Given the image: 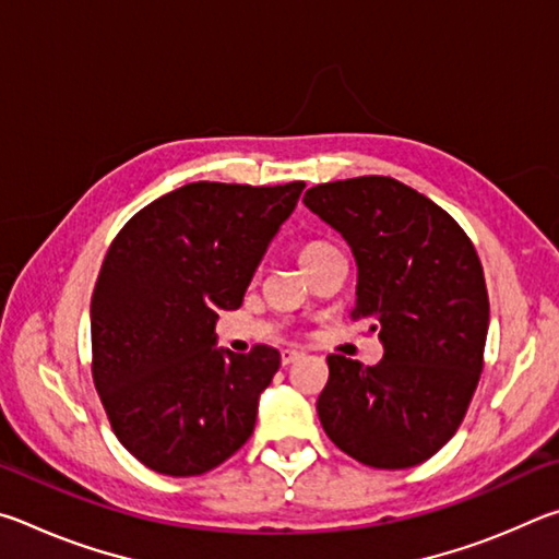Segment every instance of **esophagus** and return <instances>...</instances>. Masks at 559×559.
<instances>
[{"label": "esophagus", "instance_id": "1", "mask_svg": "<svg viewBox=\"0 0 559 559\" xmlns=\"http://www.w3.org/2000/svg\"><path fill=\"white\" fill-rule=\"evenodd\" d=\"M298 357H300L298 349H283V353H281V365L288 367L290 362H296Z\"/></svg>", "mask_w": 559, "mask_h": 559}]
</instances>
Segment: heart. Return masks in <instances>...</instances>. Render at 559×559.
Wrapping results in <instances>:
<instances>
[{"instance_id":"b5f03b06","label":"heart","mask_w":559,"mask_h":559,"mask_svg":"<svg viewBox=\"0 0 559 559\" xmlns=\"http://www.w3.org/2000/svg\"><path fill=\"white\" fill-rule=\"evenodd\" d=\"M328 251H333V246H328V243H323V241H310V243H306V246H300V251H298L300 266L306 269L308 263H313L316 259H320V257H323V253H328Z\"/></svg>"}]
</instances>
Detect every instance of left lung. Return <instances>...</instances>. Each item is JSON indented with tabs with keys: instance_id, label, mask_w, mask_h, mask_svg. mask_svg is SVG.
I'll return each mask as SVG.
<instances>
[{
	"instance_id": "8db88e82",
	"label": "left lung",
	"mask_w": 559,
	"mask_h": 559,
	"mask_svg": "<svg viewBox=\"0 0 559 559\" xmlns=\"http://www.w3.org/2000/svg\"><path fill=\"white\" fill-rule=\"evenodd\" d=\"M302 204L357 263L353 318L384 357H328L318 416L330 441L372 468H412L461 427L484 370L488 290L461 226L416 189L367 175L310 187Z\"/></svg>"
}]
</instances>
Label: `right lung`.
I'll list each match as a JSON object with an SVG mask.
<instances>
[{
	"mask_svg": "<svg viewBox=\"0 0 559 559\" xmlns=\"http://www.w3.org/2000/svg\"><path fill=\"white\" fill-rule=\"evenodd\" d=\"M306 182H192L122 226L91 298L93 382L122 447L163 476H202L257 427L278 349L216 347Z\"/></svg>",
	"mask_w": 559,
	"mask_h": 559,
	"instance_id": "add662e5",
	"label": "right lung"
}]
</instances>
